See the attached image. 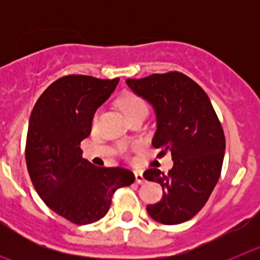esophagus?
Returning <instances> with one entry per match:
<instances>
[{
    "mask_svg": "<svg viewBox=\"0 0 260 260\" xmlns=\"http://www.w3.org/2000/svg\"><path fill=\"white\" fill-rule=\"evenodd\" d=\"M135 182L139 183V185H142V183H144V177H143V173L142 172H135Z\"/></svg>",
    "mask_w": 260,
    "mask_h": 260,
    "instance_id": "1",
    "label": "esophagus"
}]
</instances>
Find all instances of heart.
Masks as SVG:
<instances>
[{"instance_id":"heart-1","label":"heart","mask_w":260,"mask_h":260,"mask_svg":"<svg viewBox=\"0 0 260 260\" xmlns=\"http://www.w3.org/2000/svg\"><path fill=\"white\" fill-rule=\"evenodd\" d=\"M117 104H118L119 109L122 110V113L125 114L127 119H132L138 116L144 117L148 112V104H147L146 100L135 92H132V91H126V92L119 96L118 100H117ZM98 117L99 114L95 113L93 122L98 121Z\"/></svg>"}]
</instances>
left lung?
I'll use <instances>...</instances> for the list:
<instances>
[{
  "label": "left lung",
  "mask_w": 260,
  "mask_h": 260,
  "mask_svg": "<svg viewBox=\"0 0 260 260\" xmlns=\"http://www.w3.org/2000/svg\"><path fill=\"white\" fill-rule=\"evenodd\" d=\"M126 83L155 109L157 157L171 152L173 160L167 174L156 168L144 172L146 180L162 187L161 201L148 204L147 212L161 224L187 221L207 203L221 174L225 135L217 114L203 88L180 71Z\"/></svg>",
  "instance_id": "left-lung-1"
}]
</instances>
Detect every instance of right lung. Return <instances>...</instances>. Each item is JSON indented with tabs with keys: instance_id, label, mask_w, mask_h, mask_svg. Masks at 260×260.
<instances>
[{
	"instance_id": "1",
	"label": "right lung",
	"mask_w": 260,
	"mask_h": 260,
	"mask_svg": "<svg viewBox=\"0 0 260 260\" xmlns=\"http://www.w3.org/2000/svg\"><path fill=\"white\" fill-rule=\"evenodd\" d=\"M118 78L66 75L53 82L32 109L26 164L32 185L48 207L77 225L104 217L119 187L135 176L121 167H95L82 157L80 142L91 134L96 109Z\"/></svg>"
}]
</instances>
